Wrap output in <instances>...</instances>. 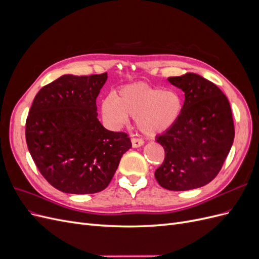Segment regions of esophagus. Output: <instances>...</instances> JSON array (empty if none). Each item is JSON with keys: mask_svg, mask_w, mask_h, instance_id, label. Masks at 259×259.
<instances>
[{"mask_svg": "<svg viewBox=\"0 0 259 259\" xmlns=\"http://www.w3.org/2000/svg\"><path fill=\"white\" fill-rule=\"evenodd\" d=\"M131 140H132V145H133V147H134V148H138V147L144 145V140L140 139V138L133 137Z\"/></svg>", "mask_w": 259, "mask_h": 259, "instance_id": "34e87169", "label": "esophagus"}]
</instances>
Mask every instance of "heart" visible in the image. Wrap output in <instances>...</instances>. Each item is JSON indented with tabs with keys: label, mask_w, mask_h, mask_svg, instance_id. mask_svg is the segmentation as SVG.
Wrapping results in <instances>:
<instances>
[{
	"label": "heart",
	"mask_w": 259,
	"mask_h": 259,
	"mask_svg": "<svg viewBox=\"0 0 259 259\" xmlns=\"http://www.w3.org/2000/svg\"><path fill=\"white\" fill-rule=\"evenodd\" d=\"M101 111L107 121L123 125L127 116L135 117L138 130L155 136L169 130L183 111V100L174 91H163L146 83L123 86L114 97H106Z\"/></svg>",
	"instance_id": "obj_1"
}]
</instances>
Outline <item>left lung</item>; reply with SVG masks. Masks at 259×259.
<instances>
[{
	"label": "left lung",
	"instance_id": "8db88e82",
	"mask_svg": "<svg viewBox=\"0 0 259 259\" xmlns=\"http://www.w3.org/2000/svg\"><path fill=\"white\" fill-rule=\"evenodd\" d=\"M167 80L183 90L185 103L177 122L155 138L165 158L154 176L167 190H191L222 169L233 144L232 112L225 94L203 76L186 73Z\"/></svg>",
	"mask_w": 259,
	"mask_h": 259
}]
</instances>
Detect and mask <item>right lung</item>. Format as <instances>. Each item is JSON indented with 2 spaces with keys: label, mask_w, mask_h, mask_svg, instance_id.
Segmentation results:
<instances>
[{
  "label": "right lung",
  "mask_w": 259,
  "mask_h": 259,
  "mask_svg": "<svg viewBox=\"0 0 259 259\" xmlns=\"http://www.w3.org/2000/svg\"><path fill=\"white\" fill-rule=\"evenodd\" d=\"M107 72L66 74L36 94L26 121V140L36 167L56 189L73 194L106 189L132 147L124 132L106 130L96 98Z\"/></svg>",
  "instance_id": "right-lung-1"
}]
</instances>
